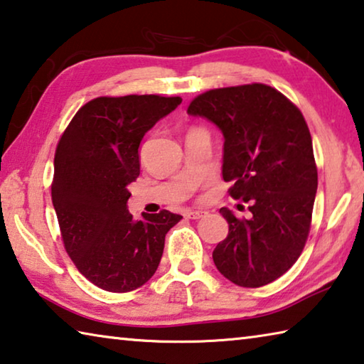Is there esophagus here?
Masks as SVG:
<instances>
[{"mask_svg":"<svg viewBox=\"0 0 364 364\" xmlns=\"http://www.w3.org/2000/svg\"><path fill=\"white\" fill-rule=\"evenodd\" d=\"M205 215V212H199V210H188L186 212V218L189 220H199Z\"/></svg>","mask_w":364,"mask_h":364,"instance_id":"34e87169","label":"esophagus"}]
</instances>
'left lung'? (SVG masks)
<instances>
[{
    "label": "left lung",
    "mask_w": 364,
    "mask_h": 364,
    "mask_svg": "<svg viewBox=\"0 0 364 364\" xmlns=\"http://www.w3.org/2000/svg\"><path fill=\"white\" fill-rule=\"evenodd\" d=\"M188 114L223 133V180L252 213L220 208L230 231L213 250L215 267L237 286H267L297 262L310 232L318 170L304 115L263 83L207 91Z\"/></svg>",
    "instance_id": "obj_1"
}]
</instances>
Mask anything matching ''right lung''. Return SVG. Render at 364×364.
Instances as JSON below:
<instances>
[{
  "mask_svg": "<svg viewBox=\"0 0 364 364\" xmlns=\"http://www.w3.org/2000/svg\"><path fill=\"white\" fill-rule=\"evenodd\" d=\"M181 97L130 95L86 102L54 154L53 205L67 254L80 273L109 292L149 281L164 254L165 234L183 217L162 210L133 220L128 184L139 176V144Z\"/></svg>",
  "mask_w": 364,
  "mask_h": 364,
  "instance_id": "obj_1",
  "label": "right lung"
}]
</instances>
